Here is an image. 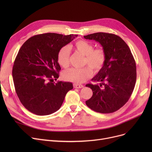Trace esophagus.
<instances>
[{"label":"esophagus","instance_id":"1","mask_svg":"<svg viewBox=\"0 0 152 152\" xmlns=\"http://www.w3.org/2000/svg\"><path fill=\"white\" fill-rule=\"evenodd\" d=\"M73 87H75V88H76V89H80V88H83V87H84V86L79 85L77 84H74Z\"/></svg>","mask_w":152,"mask_h":152}]
</instances>
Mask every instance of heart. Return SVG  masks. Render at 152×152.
Wrapping results in <instances>:
<instances>
[{"instance_id": "b5f03b06", "label": "heart", "mask_w": 152, "mask_h": 152, "mask_svg": "<svg viewBox=\"0 0 152 152\" xmlns=\"http://www.w3.org/2000/svg\"><path fill=\"white\" fill-rule=\"evenodd\" d=\"M76 52L85 56L84 65H87L82 69L71 68L63 72L62 77L66 81L76 84H82L89 79L92 75L97 73L106 61V52L102 47L94 49V45L85 40H79L74 44ZM57 60L60 65L64 68L69 67L70 64V49L68 46H64L60 49L57 55Z\"/></svg>"}]
</instances>
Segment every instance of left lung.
I'll use <instances>...</instances> for the list:
<instances>
[{
	"instance_id": "left-lung-1",
	"label": "left lung",
	"mask_w": 152,
	"mask_h": 152,
	"mask_svg": "<svg viewBox=\"0 0 152 152\" xmlns=\"http://www.w3.org/2000/svg\"><path fill=\"white\" fill-rule=\"evenodd\" d=\"M84 37L99 42L106 52L103 68L92 80L100 84H86L92 90L87 106L100 113L118 110L128 101L136 81V65L128 45L117 35L96 33Z\"/></svg>"
}]
</instances>
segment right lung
I'll list each match as a JSON object with an SVG mask.
<instances>
[{
    "instance_id": "add662e5",
    "label": "right lung",
    "mask_w": 152,
    "mask_h": 152,
    "mask_svg": "<svg viewBox=\"0 0 152 152\" xmlns=\"http://www.w3.org/2000/svg\"><path fill=\"white\" fill-rule=\"evenodd\" d=\"M77 35L45 33L28 39L21 47L12 69L15 91L23 104L37 115H49L61 107L69 82L58 81L61 69L57 55Z\"/></svg>"
}]
</instances>
